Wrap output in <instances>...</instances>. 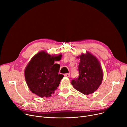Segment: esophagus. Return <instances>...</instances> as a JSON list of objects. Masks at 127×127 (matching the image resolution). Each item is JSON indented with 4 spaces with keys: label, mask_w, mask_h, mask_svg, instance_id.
<instances>
[{
    "label": "esophagus",
    "mask_w": 127,
    "mask_h": 127,
    "mask_svg": "<svg viewBox=\"0 0 127 127\" xmlns=\"http://www.w3.org/2000/svg\"><path fill=\"white\" fill-rule=\"evenodd\" d=\"M64 76L65 77H69L70 76V74L69 73H66V74H64Z\"/></svg>",
    "instance_id": "1"
}]
</instances>
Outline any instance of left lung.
<instances>
[{
	"mask_svg": "<svg viewBox=\"0 0 127 127\" xmlns=\"http://www.w3.org/2000/svg\"><path fill=\"white\" fill-rule=\"evenodd\" d=\"M77 57L80 58L78 65V78L72 80L74 88L84 95L95 92L102 83L104 73L98 59L91 52L86 51Z\"/></svg>",
	"mask_w": 127,
	"mask_h": 127,
	"instance_id": "obj_1",
	"label": "left lung"
}]
</instances>
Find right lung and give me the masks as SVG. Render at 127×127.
Wrapping results in <instances>:
<instances>
[{
    "mask_svg": "<svg viewBox=\"0 0 127 127\" xmlns=\"http://www.w3.org/2000/svg\"><path fill=\"white\" fill-rule=\"evenodd\" d=\"M62 54L51 55L45 51L34 55L25 69V77L31 92L40 97H49L57 89L64 75L59 74L60 65L55 64Z\"/></svg>",
    "mask_w": 127,
    "mask_h": 127,
    "instance_id": "obj_1",
    "label": "right lung"
}]
</instances>
